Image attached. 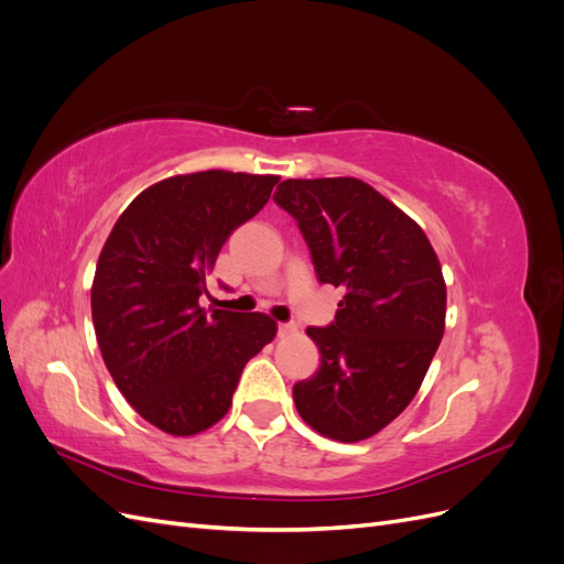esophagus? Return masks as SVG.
Masks as SVG:
<instances>
[{
    "instance_id": "34e87169",
    "label": "esophagus",
    "mask_w": 564,
    "mask_h": 564,
    "mask_svg": "<svg viewBox=\"0 0 564 564\" xmlns=\"http://www.w3.org/2000/svg\"><path fill=\"white\" fill-rule=\"evenodd\" d=\"M296 332V324H292V322H282V324H278V336L280 338H284V336H292Z\"/></svg>"
}]
</instances>
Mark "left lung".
Listing matches in <instances>:
<instances>
[{"label": "left lung", "mask_w": 564, "mask_h": 564, "mask_svg": "<svg viewBox=\"0 0 564 564\" xmlns=\"http://www.w3.org/2000/svg\"><path fill=\"white\" fill-rule=\"evenodd\" d=\"M296 218L317 280L344 286L329 327H308L319 369L294 386L301 419L360 442L419 392L445 334L447 286L416 220L360 178H286L272 195Z\"/></svg>", "instance_id": "obj_1"}]
</instances>
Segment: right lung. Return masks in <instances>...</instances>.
<instances>
[{
  "mask_svg": "<svg viewBox=\"0 0 564 564\" xmlns=\"http://www.w3.org/2000/svg\"><path fill=\"white\" fill-rule=\"evenodd\" d=\"M280 176L181 174L135 197L98 256L91 317L127 402L187 437L228 414L245 365L278 334L263 313L204 311L199 296L230 232L259 214Z\"/></svg>",
  "mask_w": 564,
  "mask_h": 564,
  "instance_id": "1",
  "label": "right lung"
}]
</instances>
